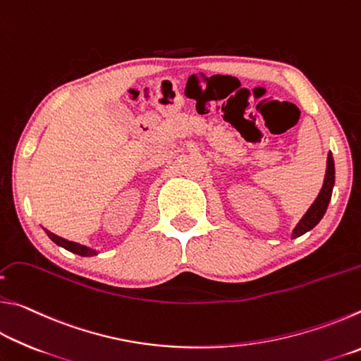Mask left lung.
I'll list each match as a JSON object with an SVG mask.
<instances>
[{
  "label": "left lung",
  "instance_id": "1",
  "mask_svg": "<svg viewBox=\"0 0 361 361\" xmlns=\"http://www.w3.org/2000/svg\"><path fill=\"white\" fill-rule=\"evenodd\" d=\"M333 186H334V161H333V154L329 152L328 161H326V175H325V181H323L322 191L319 192V195H317L315 202L310 205L307 213L301 218V221L298 223L295 231H293V239L305 234V232L319 224V221L323 218V215H325V212L328 209L329 199H331V192H333Z\"/></svg>",
  "mask_w": 361,
  "mask_h": 361
}]
</instances>
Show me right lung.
<instances>
[{
  "mask_svg": "<svg viewBox=\"0 0 361 361\" xmlns=\"http://www.w3.org/2000/svg\"><path fill=\"white\" fill-rule=\"evenodd\" d=\"M46 232H47L49 239H52L54 242L57 243V245L66 248V250H68V252H71V253H76V255H81V256H90V255H95V253H97V252H94V250H90V248H87V247L81 245V243L65 240V239H62V237L52 234V232H49V231H46Z\"/></svg>",
  "mask_w": 361,
  "mask_h": 361,
  "instance_id": "add662e5",
  "label": "right lung"
}]
</instances>
